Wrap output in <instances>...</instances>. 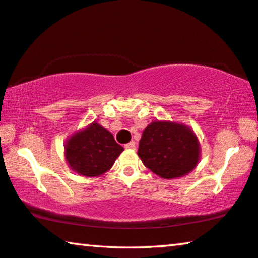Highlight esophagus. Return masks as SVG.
Masks as SVG:
<instances>
[{"label":"esophagus","mask_w":258,"mask_h":258,"mask_svg":"<svg viewBox=\"0 0 258 258\" xmlns=\"http://www.w3.org/2000/svg\"><path fill=\"white\" fill-rule=\"evenodd\" d=\"M136 147H137L136 141H131V142H128V144L125 145L126 149H136Z\"/></svg>","instance_id":"obj_1"}]
</instances>
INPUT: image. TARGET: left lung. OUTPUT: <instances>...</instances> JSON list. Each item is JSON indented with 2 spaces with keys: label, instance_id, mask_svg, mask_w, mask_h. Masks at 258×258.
<instances>
[{
  "label": "left lung",
  "instance_id": "obj_1",
  "mask_svg": "<svg viewBox=\"0 0 258 258\" xmlns=\"http://www.w3.org/2000/svg\"><path fill=\"white\" fill-rule=\"evenodd\" d=\"M138 155L154 174L172 179L194 170L201 157V145L187 126L156 120L142 132Z\"/></svg>",
  "mask_w": 258,
  "mask_h": 258
}]
</instances>
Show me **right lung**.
I'll list each match as a JSON object with an SVG mask.
<instances>
[{
  "label": "right lung",
  "instance_id": "obj_1",
  "mask_svg": "<svg viewBox=\"0 0 258 258\" xmlns=\"http://www.w3.org/2000/svg\"><path fill=\"white\" fill-rule=\"evenodd\" d=\"M124 148L98 122L78 131L66 141L64 156L73 171L86 177H98L113 166Z\"/></svg>",
  "mask_w": 258,
  "mask_h": 258
}]
</instances>
